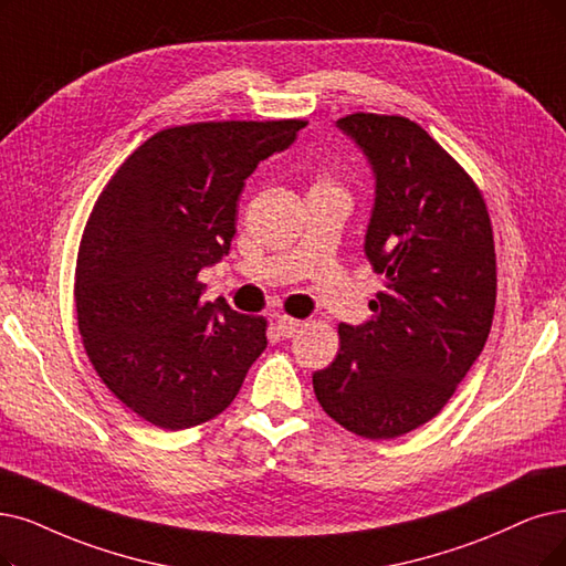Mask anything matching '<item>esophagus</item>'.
I'll return each instance as SVG.
<instances>
[{
  "mask_svg": "<svg viewBox=\"0 0 566 566\" xmlns=\"http://www.w3.org/2000/svg\"><path fill=\"white\" fill-rule=\"evenodd\" d=\"M300 327H302V321L290 318V315H279V318H276V329H279V334L285 336V338L295 336V334L300 332Z\"/></svg>",
  "mask_w": 566,
  "mask_h": 566,
  "instance_id": "esophagus-1",
  "label": "esophagus"
}]
</instances>
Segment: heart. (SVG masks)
<instances>
[{"label": "heart", "instance_id": "1", "mask_svg": "<svg viewBox=\"0 0 566 566\" xmlns=\"http://www.w3.org/2000/svg\"><path fill=\"white\" fill-rule=\"evenodd\" d=\"M313 188H336L334 184H332V178L327 176V174H321L318 176V180H315V186Z\"/></svg>", "mask_w": 566, "mask_h": 566}]
</instances>
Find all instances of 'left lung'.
<instances>
[{"label":"left lung","mask_w":566,"mask_h":566,"mask_svg":"<svg viewBox=\"0 0 566 566\" xmlns=\"http://www.w3.org/2000/svg\"><path fill=\"white\" fill-rule=\"evenodd\" d=\"M336 125L376 176L365 253L386 290L371 321L338 325V355L313 390L348 432L395 439L443 409L488 342L492 224L479 186L418 123L350 113Z\"/></svg>","instance_id":"left-lung-1"}]
</instances>
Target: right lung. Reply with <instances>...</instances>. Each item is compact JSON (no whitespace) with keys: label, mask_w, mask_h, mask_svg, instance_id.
Here are the masks:
<instances>
[{"label":"right lung","mask_w":566,"mask_h":566,"mask_svg":"<svg viewBox=\"0 0 566 566\" xmlns=\"http://www.w3.org/2000/svg\"><path fill=\"white\" fill-rule=\"evenodd\" d=\"M302 127H167L97 197L76 260L78 332L104 386L146 422L176 432L216 418L266 348V318L201 302L197 276L230 253L243 180Z\"/></svg>","instance_id":"right-lung-1"}]
</instances>
